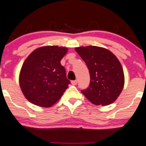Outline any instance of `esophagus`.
Listing matches in <instances>:
<instances>
[{
  "mask_svg": "<svg viewBox=\"0 0 146 146\" xmlns=\"http://www.w3.org/2000/svg\"><path fill=\"white\" fill-rule=\"evenodd\" d=\"M71 83H72V85H76V84H77V81H76V80H73V81H72Z\"/></svg>",
  "mask_w": 146,
  "mask_h": 146,
  "instance_id": "34e87169",
  "label": "esophagus"
}]
</instances>
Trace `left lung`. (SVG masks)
<instances>
[{"label":"left lung","instance_id":"obj_1","mask_svg":"<svg viewBox=\"0 0 146 146\" xmlns=\"http://www.w3.org/2000/svg\"><path fill=\"white\" fill-rule=\"evenodd\" d=\"M85 62L90 84L82 93L95 105L107 106L116 100L124 86V74L117 57L107 49L97 46L75 48Z\"/></svg>","mask_w":146,"mask_h":146}]
</instances>
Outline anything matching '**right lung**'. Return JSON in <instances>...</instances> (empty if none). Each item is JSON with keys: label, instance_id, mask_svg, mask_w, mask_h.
<instances>
[{"label": "right lung", "instance_id": "obj_1", "mask_svg": "<svg viewBox=\"0 0 146 146\" xmlns=\"http://www.w3.org/2000/svg\"><path fill=\"white\" fill-rule=\"evenodd\" d=\"M68 49L44 46L35 50L25 60L19 84L25 97L41 107H50L62 97L70 81L60 63Z\"/></svg>", "mask_w": 146, "mask_h": 146}]
</instances>
